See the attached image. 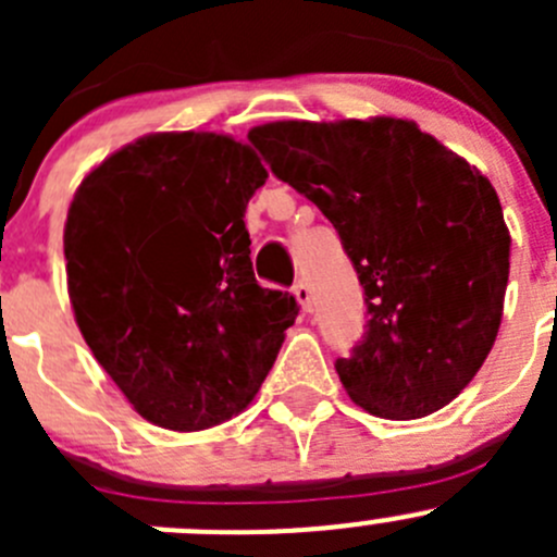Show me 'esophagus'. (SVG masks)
<instances>
[{
    "mask_svg": "<svg viewBox=\"0 0 557 557\" xmlns=\"http://www.w3.org/2000/svg\"><path fill=\"white\" fill-rule=\"evenodd\" d=\"M294 296H296V301L301 305V310L312 312V288L307 285V280H299V283L294 285Z\"/></svg>",
    "mask_w": 557,
    "mask_h": 557,
    "instance_id": "34e87169",
    "label": "esophagus"
}]
</instances>
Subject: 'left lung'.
<instances>
[{
	"instance_id": "left-lung-1",
	"label": "left lung",
	"mask_w": 557,
	"mask_h": 557,
	"mask_svg": "<svg viewBox=\"0 0 557 557\" xmlns=\"http://www.w3.org/2000/svg\"><path fill=\"white\" fill-rule=\"evenodd\" d=\"M247 139L334 223L363 285L367 331L334 363L347 396L387 420L450 404L502 325L512 239L491 180L401 117L277 121Z\"/></svg>"
}]
</instances>
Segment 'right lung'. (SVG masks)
I'll return each mask as SVG.
<instances>
[{"label": "right lung", "mask_w": 557, "mask_h": 557, "mask_svg": "<svg viewBox=\"0 0 557 557\" xmlns=\"http://www.w3.org/2000/svg\"><path fill=\"white\" fill-rule=\"evenodd\" d=\"M267 177L250 145L223 134H148L72 199L64 256L81 334L161 429L243 412L299 314L294 296L252 274L245 210Z\"/></svg>", "instance_id": "1"}]
</instances>
